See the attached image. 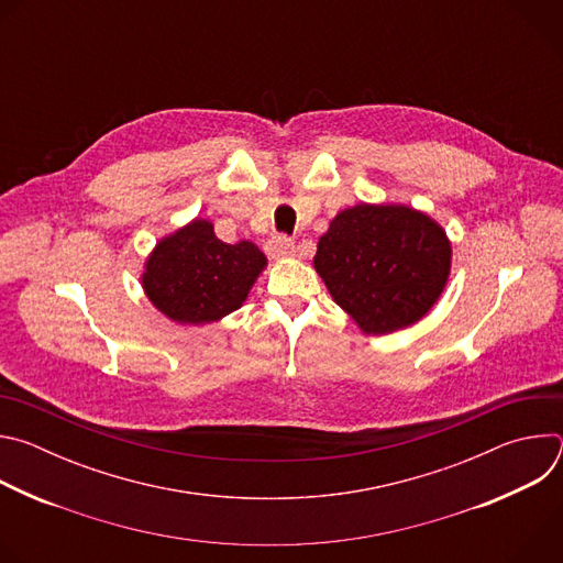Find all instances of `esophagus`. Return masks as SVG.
Returning a JSON list of instances; mask_svg holds the SVG:
<instances>
[{
	"label": "esophagus",
	"mask_w": 563,
	"mask_h": 563,
	"mask_svg": "<svg viewBox=\"0 0 563 563\" xmlns=\"http://www.w3.org/2000/svg\"><path fill=\"white\" fill-rule=\"evenodd\" d=\"M267 256L274 261H283L294 256V240L285 238V235H274L267 243Z\"/></svg>",
	"instance_id": "esophagus-1"
}]
</instances>
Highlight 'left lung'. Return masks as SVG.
I'll return each mask as SVG.
<instances>
[{"label": "left lung", "mask_w": 563, "mask_h": 563, "mask_svg": "<svg viewBox=\"0 0 563 563\" xmlns=\"http://www.w3.org/2000/svg\"><path fill=\"white\" fill-rule=\"evenodd\" d=\"M452 263L439 222L408 205L343 209L320 235L313 269L365 334H391L439 300Z\"/></svg>", "instance_id": "left-lung-1"}]
</instances>
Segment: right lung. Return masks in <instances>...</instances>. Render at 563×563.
Listing matches in <instances>:
<instances>
[{
	"label": "right lung",
	"instance_id": "1",
	"mask_svg": "<svg viewBox=\"0 0 563 563\" xmlns=\"http://www.w3.org/2000/svg\"><path fill=\"white\" fill-rule=\"evenodd\" d=\"M265 265V254L250 240L222 243L209 220L196 218L155 245L142 287L176 323L205 325L243 307Z\"/></svg>",
	"mask_w": 563,
	"mask_h": 563
}]
</instances>
